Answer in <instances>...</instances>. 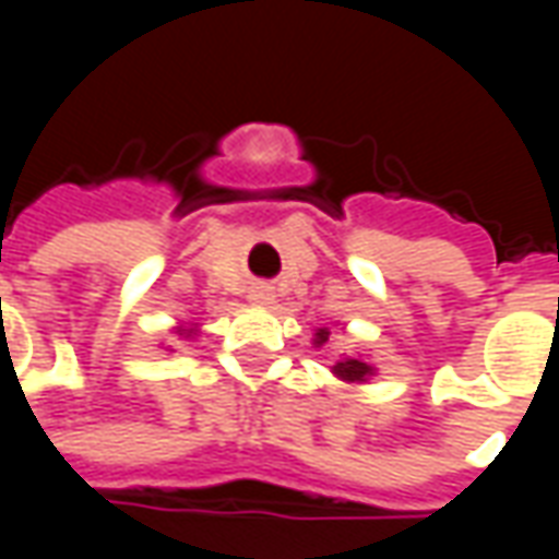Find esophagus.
Returning <instances> with one entry per match:
<instances>
[{"label": "esophagus", "instance_id": "34e87169", "mask_svg": "<svg viewBox=\"0 0 559 559\" xmlns=\"http://www.w3.org/2000/svg\"><path fill=\"white\" fill-rule=\"evenodd\" d=\"M251 302H257V305L272 302V287H266V284H257L254 290H251Z\"/></svg>", "mask_w": 559, "mask_h": 559}]
</instances>
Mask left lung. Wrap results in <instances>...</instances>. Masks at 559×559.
I'll use <instances>...</instances> for the list:
<instances>
[{
    "label": "left lung",
    "mask_w": 559,
    "mask_h": 559,
    "mask_svg": "<svg viewBox=\"0 0 559 559\" xmlns=\"http://www.w3.org/2000/svg\"><path fill=\"white\" fill-rule=\"evenodd\" d=\"M329 341V329H317L314 344L317 347H323ZM332 374L341 377L344 383H365L368 377H374V368L365 362L362 356H344L341 362L332 365Z\"/></svg>",
    "instance_id": "left-lung-1"
}]
</instances>
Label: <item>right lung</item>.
Instances as JSON below:
<instances>
[{
  "instance_id": "right-lung-1",
  "label": "right lung",
  "mask_w": 559,
  "mask_h": 559,
  "mask_svg": "<svg viewBox=\"0 0 559 559\" xmlns=\"http://www.w3.org/2000/svg\"><path fill=\"white\" fill-rule=\"evenodd\" d=\"M176 332H179V335H185V338H188V335H194V329H185V326H179Z\"/></svg>"
}]
</instances>
